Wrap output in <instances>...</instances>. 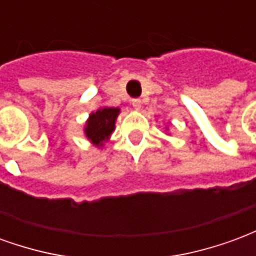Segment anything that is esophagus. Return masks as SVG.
<instances>
[{"mask_svg": "<svg viewBox=\"0 0 256 256\" xmlns=\"http://www.w3.org/2000/svg\"><path fill=\"white\" fill-rule=\"evenodd\" d=\"M132 106H133L134 110H140L141 108V100L140 98H134V100H132Z\"/></svg>", "mask_w": 256, "mask_h": 256, "instance_id": "1", "label": "esophagus"}]
</instances>
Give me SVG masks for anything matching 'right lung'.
Returning a JSON list of instances; mask_svg holds the SVG:
<instances>
[{
    "mask_svg": "<svg viewBox=\"0 0 256 256\" xmlns=\"http://www.w3.org/2000/svg\"><path fill=\"white\" fill-rule=\"evenodd\" d=\"M118 115H119V108H108V106L93 112L86 122V128H84L86 137L94 145L101 146L114 132Z\"/></svg>",
    "mask_w": 256,
    "mask_h": 256,
    "instance_id": "1",
    "label": "right lung"
}]
</instances>
